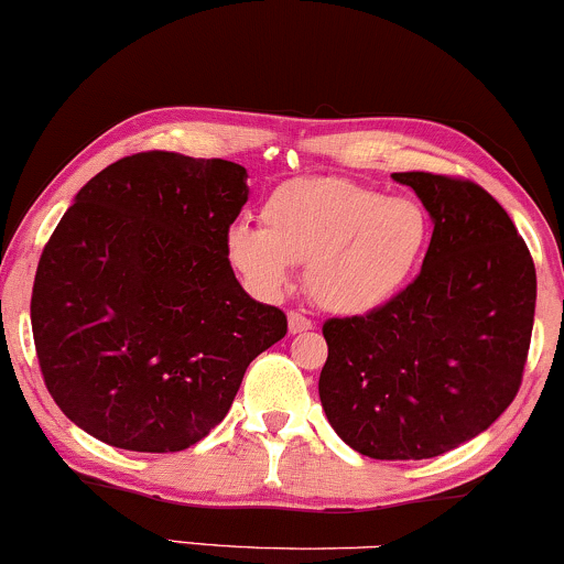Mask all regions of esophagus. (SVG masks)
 Here are the masks:
<instances>
[{
	"label": "esophagus",
	"instance_id": "1",
	"mask_svg": "<svg viewBox=\"0 0 564 564\" xmlns=\"http://www.w3.org/2000/svg\"><path fill=\"white\" fill-rule=\"evenodd\" d=\"M289 332H291V334H307V332H313V321L304 318L302 313H289Z\"/></svg>",
	"mask_w": 564,
	"mask_h": 564
}]
</instances>
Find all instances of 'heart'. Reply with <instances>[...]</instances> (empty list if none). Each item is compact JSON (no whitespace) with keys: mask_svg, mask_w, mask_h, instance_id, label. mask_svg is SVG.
Masks as SVG:
<instances>
[{"mask_svg":"<svg viewBox=\"0 0 564 564\" xmlns=\"http://www.w3.org/2000/svg\"><path fill=\"white\" fill-rule=\"evenodd\" d=\"M260 223L232 225L225 236V257L246 286L275 300L289 289L291 264H300L310 296L345 318L398 300L432 243L422 200L345 177L286 180L264 196Z\"/></svg>","mask_w":564,"mask_h":564,"instance_id":"heart-1","label":"heart"}]
</instances>
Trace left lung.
<instances>
[{
	"label": "left lung",
	"mask_w": 564,
	"mask_h": 564,
	"mask_svg": "<svg viewBox=\"0 0 564 564\" xmlns=\"http://www.w3.org/2000/svg\"><path fill=\"white\" fill-rule=\"evenodd\" d=\"M430 212L422 273L398 300L323 323L318 392L352 451L384 462L432 458L477 437L522 381L535 268L503 206L469 180L394 172Z\"/></svg>",
	"instance_id": "left-lung-1"
}]
</instances>
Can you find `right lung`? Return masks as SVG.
I'll list each match as a JSON object with an SVG mask.
<instances>
[{
  "instance_id": "1",
  "label": "right lung",
  "mask_w": 564,
  "mask_h": 564,
  "mask_svg": "<svg viewBox=\"0 0 564 564\" xmlns=\"http://www.w3.org/2000/svg\"><path fill=\"white\" fill-rule=\"evenodd\" d=\"M225 159L134 153L76 193L39 260L31 328L61 411L113 448L174 453L230 411L286 315L246 294L225 236L249 198Z\"/></svg>"
}]
</instances>
